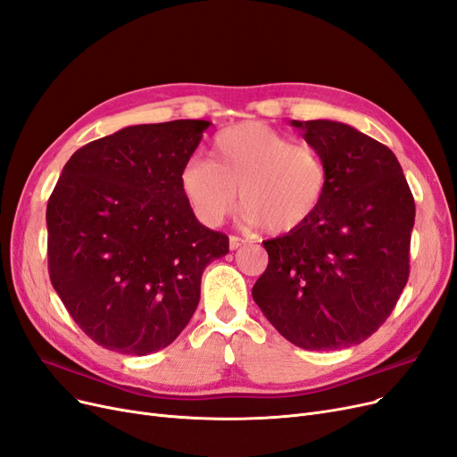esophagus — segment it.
<instances>
[{
	"mask_svg": "<svg viewBox=\"0 0 457 457\" xmlns=\"http://www.w3.org/2000/svg\"><path fill=\"white\" fill-rule=\"evenodd\" d=\"M242 245H245V240H244V238H240V236H230V238H228V247H230L232 251L240 249Z\"/></svg>",
	"mask_w": 457,
	"mask_h": 457,
	"instance_id": "34e87169",
	"label": "esophagus"
}]
</instances>
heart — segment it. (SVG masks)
Masks as SVG:
<instances>
[{"instance_id": "b5f03b06", "label": "heart", "mask_w": 457, "mask_h": 457, "mask_svg": "<svg viewBox=\"0 0 457 457\" xmlns=\"http://www.w3.org/2000/svg\"><path fill=\"white\" fill-rule=\"evenodd\" d=\"M330 170L317 145L259 121H244L213 138L210 162L189 159L179 187L208 227L223 223L240 189L244 217L271 234L290 232L320 208Z\"/></svg>"}]
</instances>
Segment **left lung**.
Instances as JSON below:
<instances>
[{
	"label": "left lung",
	"instance_id": "left-lung-1",
	"mask_svg": "<svg viewBox=\"0 0 457 457\" xmlns=\"http://www.w3.org/2000/svg\"><path fill=\"white\" fill-rule=\"evenodd\" d=\"M290 125L320 150L330 184L307 223L262 242L253 300L296 346L346 349L378 330L407 285L414 198L385 144L332 120Z\"/></svg>",
	"mask_w": 457,
	"mask_h": 457
}]
</instances>
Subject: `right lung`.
Wrapping results in <instances>:
<instances>
[{"instance_id":"right-lung-1","label":"right lung","mask_w":457,"mask_h":457,"mask_svg":"<svg viewBox=\"0 0 457 457\" xmlns=\"http://www.w3.org/2000/svg\"><path fill=\"white\" fill-rule=\"evenodd\" d=\"M206 120L123 127L71 155L46 206L52 287L87 337L145 356L191 320L204 268L228 238L179 187Z\"/></svg>"}]
</instances>
